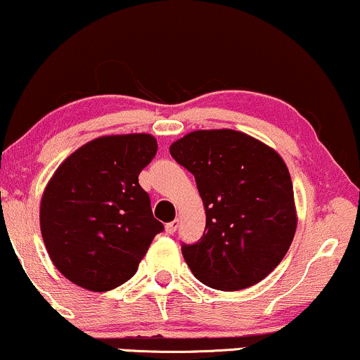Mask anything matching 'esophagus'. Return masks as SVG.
<instances>
[{
  "mask_svg": "<svg viewBox=\"0 0 360 360\" xmlns=\"http://www.w3.org/2000/svg\"><path fill=\"white\" fill-rule=\"evenodd\" d=\"M177 226H179V219L176 218L174 221H171V223H167V224H166V231L169 233V235H172V233H176Z\"/></svg>",
  "mask_w": 360,
  "mask_h": 360,
  "instance_id": "esophagus-1",
  "label": "esophagus"
}]
</instances>
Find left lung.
<instances>
[{
	"label": "left lung",
	"mask_w": 360,
	"mask_h": 360,
	"mask_svg": "<svg viewBox=\"0 0 360 360\" xmlns=\"http://www.w3.org/2000/svg\"><path fill=\"white\" fill-rule=\"evenodd\" d=\"M169 153L194 174L206 211L201 241L183 245L193 275L207 287L236 292L278 266L297 231V207L281 155L233 129L193 131Z\"/></svg>",
	"instance_id": "obj_1"
}]
</instances>
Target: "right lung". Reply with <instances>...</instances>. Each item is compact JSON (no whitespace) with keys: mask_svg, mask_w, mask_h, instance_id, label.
<instances>
[{"mask_svg":"<svg viewBox=\"0 0 360 360\" xmlns=\"http://www.w3.org/2000/svg\"><path fill=\"white\" fill-rule=\"evenodd\" d=\"M155 153L150 134L102 136L79 147L50 177L40 202L43 243L72 283L107 292L137 271L164 229L139 184Z\"/></svg>","mask_w":360,"mask_h":360,"instance_id":"obj_1","label":"right lung"}]
</instances>
